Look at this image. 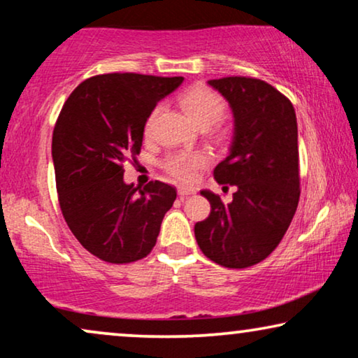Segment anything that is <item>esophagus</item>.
<instances>
[{
    "label": "esophagus",
    "mask_w": 358,
    "mask_h": 358,
    "mask_svg": "<svg viewBox=\"0 0 358 358\" xmlns=\"http://www.w3.org/2000/svg\"><path fill=\"white\" fill-rule=\"evenodd\" d=\"M178 194L184 199V197H189V195H194L195 190L192 187H185V185H180V187H178Z\"/></svg>",
    "instance_id": "1"
}]
</instances>
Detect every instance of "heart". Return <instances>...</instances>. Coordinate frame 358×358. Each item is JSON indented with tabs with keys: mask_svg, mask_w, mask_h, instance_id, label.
<instances>
[{
	"mask_svg": "<svg viewBox=\"0 0 358 358\" xmlns=\"http://www.w3.org/2000/svg\"><path fill=\"white\" fill-rule=\"evenodd\" d=\"M179 104L190 120L200 129H210L223 119L227 112V102L217 91L205 85H194L179 96ZM159 114V107L151 112L145 124V135L151 134L156 115ZM208 163V156L205 153H176L166 161V171L176 179L190 182L195 179L199 169Z\"/></svg>",
	"mask_w": 358,
	"mask_h": 358,
	"instance_id": "heart-1",
	"label": "heart"
}]
</instances>
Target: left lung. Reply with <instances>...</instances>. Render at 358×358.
<instances>
[{
    "label": "left lung",
    "instance_id": "obj_1",
    "mask_svg": "<svg viewBox=\"0 0 358 358\" xmlns=\"http://www.w3.org/2000/svg\"><path fill=\"white\" fill-rule=\"evenodd\" d=\"M234 117L229 153L213 171L218 184L236 187L233 202L202 190L212 205L195 223L199 248L229 268L261 262L282 241L300 200L298 127L292 102L262 80L228 76L210 80Z\"/></svg>",
    "mask_w": 358,
    "mask_h": 358
}]
</instances>
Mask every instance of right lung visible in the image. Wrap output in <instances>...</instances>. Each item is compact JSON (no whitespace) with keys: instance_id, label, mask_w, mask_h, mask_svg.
Returning a JSON list of instances; mask_svg holds the SVG:
<instances>
[{"instance_id":"right-lung-1","label":"right lung","mask_w":358,"mask_h":358,"mask_svg":"<svg viewBox=\"0 0 358 358\" xmlns=\"http://www.w3.org/2000/svg\"><path fill=\"white\" fill-rule=\"evenodd\" d=\"M184 81L109 73L83 81L58 115L52 136L58 202L68 228L92 256L110 264L143 259L155 248L173 185L124 182V163L141 150L156 104Z\"/></svg>"}]
</instances>
